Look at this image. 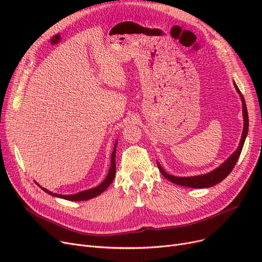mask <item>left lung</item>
<instances>
[{
  "instance_id": "obj_1",
  "label": "left lung",
  "mask_w": 262,
  "mask_h": 262,
  "mask_svg": "<svg viewBox=\"0 0 262 262\" xmlns=\"http://www.w3.org/2000/svg\"><path fill=\"white\" fill-rule=\"evenodd\" d=\"M236 90L238 91V93L240 94V98L242 101V108H243V119H244V125H243V132H242V137L241 140L239 143V146L237 148V150L233 152L230 157H228V159L222 163L221 166L219 168H216L215 170L211 171L210 173L207 174H203V175H198V176H189V177H177V176H173L168 174L166 171H164L160 164L157 162V166L159 171L161 172V174L167 178L168 181L180 185V186H184V187H189V188H209L212 187L216 184H219L220 182H222L223 180L228 176V174L231 172V170L235 168L236 163L238 161V158L240 157L241 150L243 148V144L245 141V138L247 136V130H249V115H247V109H246V104L244 101L243 95L241 94L239 88L237 87V85L235 84Z\"/></svg>"
}]
</instances>
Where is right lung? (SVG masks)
<instances>
[{
  "instance_id": "1",
  "label": "right lung",
  "mask_w": 262,
  "mask_h": 262,
  "mask_svg": "<svg viewBox=\"0 0 262 262\" xmlns=\"http://www.w3.org/2000/svg\"><path fill=\"white\" fill-rule=\"evenodd\" d=\"M116 148H117V142L115 144V148L113 150V154H112V164H110V169L108 172V175L106 176V178L104 180V182L99 185L98 187L89 189V190H85V191H81L78 192L76 194H72V195H62V194H57V193H53V192L42 188L41 186H39L37 183V185L42 189L45 192H47L48 194L53 195V196H56V198H60V199H64L68 201H74V202H78V201H87L90 199H93L95 196L100 195L102 192H104L110 185H112L115 175H116Z\"/></svg>"
}]
</instances>
